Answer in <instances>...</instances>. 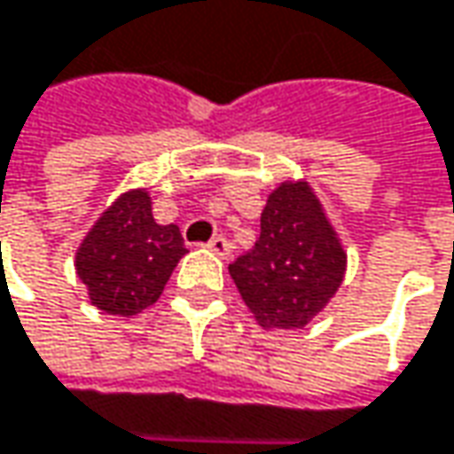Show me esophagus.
Instances as JSON below:
<instances>
[{"label":"esophagus","instance_id":"obj_1","mask_svg":"<svg viewBox=\"0 0 454 454\" xmlns=\"http://www.w3.org/2000/svg\"><path fill=\"white\" fill-rule=\"evenodd\" d=\"M207 249L213 252V254H218V257H228L231 254V241H228L226 236H213L210 241H207Z\"/></svg>","mask_w":454,"mask_h":454}]
</instances>
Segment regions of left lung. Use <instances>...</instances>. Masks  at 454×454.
I'll use <instances>...</instances> for the list:
<instances>
[{"label":"left lung","mask_w":454,"mask_h":454,"mask_svg":"<svg viewBox=\"0 0 454 454\" xmlns=\"http://www.w3.org/2000/svg\"><path fill=\"white\" fill-rule=\"evenodd\" d=\"M228 272L262 327H304L335 296L346 252L307 184H280L268 197L254 249Z\"/></svg>","instance_id":"obj_1"}]
</instances>
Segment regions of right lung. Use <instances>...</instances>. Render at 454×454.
Returning <instances> with one entry per match:
<instances>
[{
	"instance_id": "right-lung-1",
	"label": "right lung",
	"mask_w": 454,
	"mask_h": 454,
	"mask_svg": "<svg viewBox=\"0 0 454 454\" xmlns=\"http://www.w3.org/2000/svg\"><path fill=\"white\" fill-rule=\"evenodd\" d=\"M186 254L179 226L153 221L147 192L119 197L77 249V275L90 301L108 314H137L158 301Z\"/></svg>"
}]
</instances>
